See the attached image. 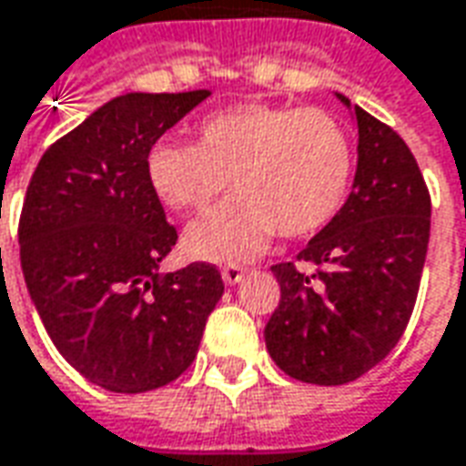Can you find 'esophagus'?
<instances>
[{"label":"esophagus","mask_w":466,"mask_h":466,"mask_svg":"<svg viewBox=\"0 0 466 466\" xmlns=\"http://www.w3.org/2000/svg\"><path fill=\"white\" fill-rule=\"evenodd\" d=\"M242 278H244L242 267L229 265V267H224V269H222L224 285H229V288H234V285H239V282H242Z\"/></svg>","instance_id":"esophagus-1"}]
</instances>
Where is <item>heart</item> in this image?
<instances>
[{"instance_id":"1","label":"heart","mask_w":466,"mask_h":466,"mask_svg":"<svg viewBox=\"0 0 466 466\" xmlns=\"http://www.w3.org/2000/svg\"><path fill=\"white\" fill-rule=\"evenodd\" d=\"M353 168L340 120L267 103L217 110L197 126V146L164 138L146 154V181L174 211L207 209L229 181L232 199L184 234L188 255L217 265L255 259L278 232H320L343 207Z\"/></svg>"}]
</instances>
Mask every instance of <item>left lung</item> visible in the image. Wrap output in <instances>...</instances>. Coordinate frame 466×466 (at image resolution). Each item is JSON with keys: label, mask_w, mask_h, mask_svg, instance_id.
<instances>
[{"label": "left lung", "mask_w": 466, "mask_h": 466, "mask_svg": "<svg viewBox=\"0 0 466 466\" xmlns=\"http://www.w3.org/2000/svg\"><path fill=\"white\" fill-rule=\"evenodd\" d=\"M356 123L358 164L346 204L305 244L275 265L279 305L265 343L279 370L305 383L340 386L389 356L414 310L429 247L431 201L401 136L340 93Z\"/></svg>", "instance_id": "obj_1"}]
</instances>
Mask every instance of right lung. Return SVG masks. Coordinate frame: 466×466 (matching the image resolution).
I'll return each mask as SVG.
<instances>
[{
    "label": "right lung",
    "instance_id": "right-lung-1",
    "mask_svg": "<svg viewBox=\"0 0 466 466\" xmlns=\"http://www.w3.org/2000/svg\"><path fill=\"white\" fill-rule=\"evenodd\" d=\"M209 90L126 93L52 143L32 174L19 259L63 358L113 393H146L191 366L224 292L194 262L158 275L177 229L146 181V154Z\"/></svg>",
    "mask_w": 466,
    "mask_h": 466
}]
</instances>
